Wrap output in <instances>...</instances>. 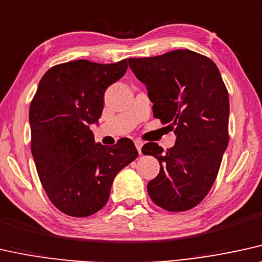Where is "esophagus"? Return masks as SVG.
<instances>
[{
  "label": "esophagus",
  "instance_id": "obj_1",
  "mask_svg": "<svg viewBox=\"0 0 262 262\" xmlns=\"http://www.w3.org/2000/svg\"><path fill=\"white\" fill-rule=\"evenodd\" d=\"M135 146L138 148L139 154H141V147H142V141L140 140H135Z\"/></svg>",
  "mask_w": 262,
  "mask_h": 262
}]
</instances>
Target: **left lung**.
I'll return each mask as SVG.
<instances>
[{"instance_id":"left-lung-1","label":"left lung","mask_w":262,"mask_h":262,"mask_svg":"<svg viewBox=\"0 0 262 262\" xmlns=\"http://www.w3.org/2000/svg\"><path fill=\"white\" fill-rule=\"evenodd\" d=\"M129 68L146 85L154 117L177 135L163 152L156 142L144 155L160 162V174L147 184L148 196L168 211L200 204L213 186L228 145V93L213 60L188 49L151 58H129Z\"/></svg>"}]
</instances>
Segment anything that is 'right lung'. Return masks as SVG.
<instances>
[{
	"label": "right lung",
	"instance_id": "add662e5",
	"mask_svg": "<svg viewBox=\"0 0 262 262\" xmlns=\"http://www.w3.org/2000/svg\"><path fill=\"white\" fill-rule=\"evenodd\" d=\"M127 69V59H79L53 66L39 81L29 112L31 152L46 193L66 215L85 217L100 210L116 175L138 157L130 139L107 147L91 130L102 114L105 91Z\"/></svg>",
	"mask_w": 262,
	"mask_h": 262
}]
</instances>
